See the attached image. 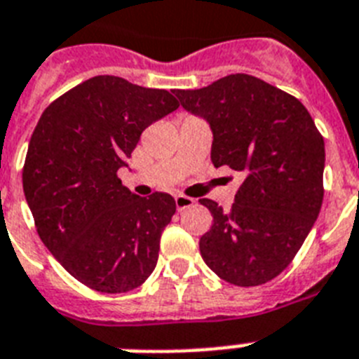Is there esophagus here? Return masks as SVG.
<instances>
[{
  "mask_svg": "<svg viewBox=\"0 0 359 359\" xmlns=\"http://www.w3.org/2000/svg\"><path fill=\"white\" fill-rule=\"evenodd\" d=\"M175 205H177V210H184V208H189V206L195 205V201L191 199V197H188V195H175Z\"/></svg>",
  "mask_w": 359,
  "mask_h": 359,
  "instance_id": "34e87169",
  "label": "esophagus"
}]
</instances>
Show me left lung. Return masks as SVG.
I'll use <instances>...</instances> for the list:
<instances>
[{"label": "left lung", "mask_w": 359, "mask_h": 359, "mask_svg": "<svg viewBox=\"0 0 359 359\" xmlns=\"http://www.w3.org/2000/svg\"><path fill=\"white\" fill-rule=\"evenodd\" d=\"M212 127V162L243 175L236 203L199 241L203 260L229 284L273 280L291 264L323 205L325 140L304 104L284 90L234 74L199 90H175Z\"/></svg>", "instance_id": "1"}]
</instances>
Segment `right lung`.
Segmentation results:
<instances>
[{
    "label": "right lung",
    "instance_id": "obj_1",
    "mask_svg": "<svg viewBox=\"0 0 359 359\" xmlns=\"http://www.w3.org/2000/svg\"><path fill=\"white\" fill-rule=\"evenodd\" d=\"M177 109L168 90L97 75L55 99L38 119L23 194L43 245L81 284L125 293L153 273L175 199L134 195L118 170L142 133Z\"/></svg>",
    "mask_w": 359,
    "mask_h": 359
}]
</instances>
